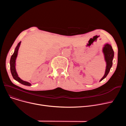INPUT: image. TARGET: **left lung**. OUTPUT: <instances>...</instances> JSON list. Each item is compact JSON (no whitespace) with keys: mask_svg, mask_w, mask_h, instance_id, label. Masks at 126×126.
Instances as JSON below:
<instances>
[{"mask_svg":"<svg viewBox=\"0 0 126 126\" xmlns=\"http://www.w3.org/2000/svg\"><path fill=\"white\" fill-rule=\"evenodd\" d=\"M103 52L104 56L105 61L106 63L105 74L103 78L101 79L100 81H102L109 74V71L112 66V61L114 57V51L112 48V46L110 44H105L103 48Z\"/></svg>","mask_w":126,"mask_h":126,"instance_id":"1","label":"left lung"}]
</instances>
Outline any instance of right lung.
Here are the masks:
<instances>
[{"mask_svg":"<svg viewBox=\"0 0 126 126\" xmlns=\"http://www.w3.org/2000/svg\"><path fill=\"white\" fill-rule=\"evenodd\" d=\"M20 44H21V41L17 45V46L15 49L14 53H13V54L12 55V56L11 57L10 62L11 72V74H12V75L13 78L14 79V80H15L17 82L20 83L21 84H22L24 85L30 86L32 85V84L30 83L22 80V79H21L18 77V75L17 74V72L16 69V58L17 57L18 50L20 47Z\"/></svg>","mask_w":126,"mask_h":126,"instance_id":"right-lung-1","label":"right lung"}]
</instances>
